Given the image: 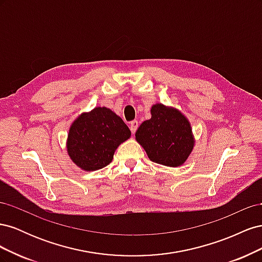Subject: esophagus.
Returning <instances> with one entry per match:
<instances>
[{
	"mask_svg": "<svg viewBox=\"0 0 262 262\" xmlns=\"http://www.w3.org/2000/svg\"><path fill=\"white\" fill-rule=\"evenodd\" d=\"M138 126H139V122L137 120H133L130 122V130L133 134L136 133V131L138 130Z\"/></svg>",
	"mask_w": 262,
	"mask_h": 262,
	"instance_id": "1",
	"label": "esophagus"
}]
</instances>
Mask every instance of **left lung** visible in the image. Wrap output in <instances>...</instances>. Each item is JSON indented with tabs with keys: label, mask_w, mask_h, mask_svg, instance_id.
Returning a JSON list of instances; mask_svg holds the SVG:
<instances>
[{
	"label": "left lung",
	"mask_w": 262,
	"mask_h": 262,
	"mask_svg": "<svg viewBox=\"0 0 262 262\" xmlns=\"http://www.w3.org/2000/svg\"><path fill=\"white\" fill-rule=\"evenodd\" d=\"M152 118L142 123L136 140L152 162L177 167L186 162L194 145L188 119L179 110L156 104L150 109Z\"/></svg>",
	"instance_id": "8db88e82"
}]
</instances>
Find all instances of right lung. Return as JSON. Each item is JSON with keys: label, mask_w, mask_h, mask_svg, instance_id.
I'll list each match as a JSON object with an SVG mask.
<instances>
[{"label": "right lung", "mask_w": 262, "mask_h": 262, "mask_svg": "<svg viewBox=\"0 0 262 262\" xmlns=\"http://www.w3.org/2000/svg\"><path fill=\"white\" fill-rule=\"evenodd\" d=\"M131 137L122 119L106 107L82 114L72 123L68 137V153L77 167L93 171L112 163L115 150Z\"/></svg>", "instance_id": "right-lung-1"}]
</instances>
